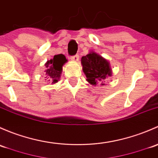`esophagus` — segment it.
I'll return each instance as SVG.
<instances>
[{
	"label": "esophagus",
	"mask_w": 158,
	"mask_h": 158,
	"mask_svg": "<svg viewBox=\"0 0 158 158\" xmlns=\"http://www.w3.org/2000/svg\"><path fill=\"white\" fill-rule=\"evenodd\" d=\"M71 61H77L79 60V56L77 55H74V56H72L71 58Z\"/></svg>",
	"instance_id": "34e87169"
}]
</instances>
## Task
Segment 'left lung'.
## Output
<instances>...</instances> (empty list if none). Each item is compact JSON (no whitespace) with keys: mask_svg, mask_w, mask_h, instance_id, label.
Masks as SVG:
<instances>
[{"mask_svg":"<svg viewBox=\"0 0 158 158\" xmlns=\"http://www.w3.org/2000/svg\"><path fill=\"white\" fill-rule=\"evenodd\" d=\"M81 64L86 80L92 86L104 85V81L113 74L110 61L94 51L81 58Z\"/></svg>","mask_w":158,"mask_h":158,"instance_id":"1","label":"left lung"}]
</instances>
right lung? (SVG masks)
Returning a JSON list of instances; mask_svg holds the SVG:
<instances>
[{
	"mask_svg": "<svg viewBox=\"0 0 158 158\" xmlns=\"http://www.w3.org/2000/svg\"><path fill=\"white\" fill-rule=\"evenodd\" d=\"M68 61L65 56L62 54L55 55L54 58L48 60L45 64V76L48 78L49 83L54 84L58 82L61 77L62 72V67Z\"/></svg>",
	"mask_w": 158,
	"mask_h": 158,
	"instance_id": "right-lung-1",
	"label": "right lung"
}]
</instances>
